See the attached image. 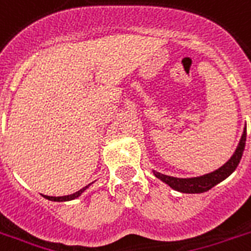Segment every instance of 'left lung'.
Returning a JSON list of instances; mask_svg holds the SVG:
<instances>
[{
  "label": "left lung",
  "mask_w": 251,
  "mask_h": 251,
  "mask_svg": "<svg viewBox=\"0 0 251 251\" xmlns=\"http://www.w3.org/2000/svg\"><path fill=\"white\" fill-rule=\"evenodd\" d=\"M245 142H246V127L244 129L240 143H238L236 151L233 152V155L230 156V159L227 160L225 164H223L220 168L215 170V171L205 174V175H201V176L174 177L164 175V174H160L158 171H154V170H152V172H154V175L158 179H160L163 183L170 185L175 191H179V192H183V194H202V192L209 191L216 184H219L223 180H225L230 174L234 172V170H236L238 163H240L241 158H242V154H244Z\"/></svg>",
  "instance_id": "obj_1"
}]
</instances>
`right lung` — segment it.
<instances>
[{
    "mask_svg": "<svg viewBox=\"0 0 251 251\" xmlns=\"http://www.w3.org/2000/svg\"><path fill=\"white\" fill-rule=\"evenodd\" d=\"M89 185H92V183L91 184L85 185L84 188H81L80 191H77V192H75V194L72 195H67V196H57L56 198V196H47V195H43V198H46L47 200H51V201H70V200H75V199H77L79 196H81V195L84 194V191L87 188H89Z\"/></svg>",
    "mask_w": 251,
    "mask_h": 251,
    "instance_id": "obj_1",
    "label": "right lung"
}]
</instances>
